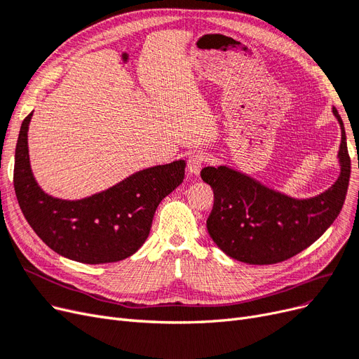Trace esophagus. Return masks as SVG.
I'll return each instance as SVG.
<instances>
[{
  "instance_id": "1",
  "label": "esophagus",
  "mask_w": 359,
  "mask_h": 359,
  "mask_svg": "<svg viewBox=\"0 0 359 359\" xmlns=\"http://www.w3.org/2000/svg\"><path fill=\"white\" fill-rule=\"evenodd\" d=\"M204 163V156L203 155H192L188 159V172L191 176H198L200 171L203 168Z\"/></svg>"
}]
</instances>
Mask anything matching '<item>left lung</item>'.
Listing matches in <instances>:
<instances>
[{
  "label": "left lung",
  "mask_w": 359,
  "mask_h": 359,
  "mask_svg": "<svg viewBox=\"0 0 359 359\" xmlns=\"http://www.w3.org/2000/svg\"><path fill=\"white\" fill-rule=\"evenodd\" d=\"M332 114L341 131L340 172L328 189L310 198L286 195L228 165L201 170L215 194L207 231L228 257L253 265L282 262L315 243L337 219L349 187L351 158L335 107Z\"/></svg>",
  "instance_id": "left-lung-1"
}]
</instances>
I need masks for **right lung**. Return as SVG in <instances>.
<instances>
[{
  "mask_svg": "<svg viewBox=\"0 0 359 359\" xmlns=\"http://www.w3.org/2000/svg\"><path fill=\"white\" fill-rule=\"evenodd\" d=\"M22 122L13 183L20 210L36 234L60 255L83 264H107L131 257L146 241L159 203L184 177L183 159L134 172L111 188L82 200L46 194L32 175L28 128Z\"/></svg>",
  "mask_w": 359,
  "mask_h": 359,
  "instance_id": "obj_1",
  "label": "right lung"
}]
</instances>
